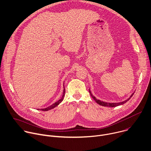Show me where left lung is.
I'll use <instances>...</instances> for the list:
<instances>
[{"label":"left lung","instance_id":"obj_1","mask_svg":"<svg viewBox=\"0 0 151 151\" xmlns=\"http://www.w3.org/2000/svg\"><path fill=\"white\" fill-rule=\"evenodd\" d=\"M135 92V91H134ZM134 92L133 93H132V95L130 96V97L129 98H127V99L124 100V101H122V102H119V103H107V102H104V101H101V100L99 99H98L97 98H96L95 96H94L93 95V94L91 93V91H90V89H89V93H90V95L91 96H92V98L95 100V101L96 102V103H98L99 105L100 106H104V107H117L119 106H121V105H123V104L126 103V102H127L131 98V97L133 96V95L134 94Z\"/></svg>","mask_w":151,"mask_h":151}]
</instances>
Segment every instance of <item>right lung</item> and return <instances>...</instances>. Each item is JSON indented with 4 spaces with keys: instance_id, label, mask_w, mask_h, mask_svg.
Returning <instances> with one entry per match:
<instances>
[{
    "instance_id": "right-lung-1",
    "label": "right lung",
    "mask_w": 151,
    "mask_h": 151,
    "mask_svg": "<svg viewBox=\"0 0 151 151\" xmlns=\"http://www.w3.org/2000/svg\"><path fill=\"white\" fill-rule=\"evenodd\" d=\"M63 88H64V89H63V92L62 96V98H61L60 99L58 100V101H56V102L54 104H52L51 106H48V107H46V108H45V109H38V110H42V111H48V110H52V109L55 108V107H57L60 103H61V102L63 100L64 97H65V86H64V83H63Z\"/></svg>"
}]
</instances>
